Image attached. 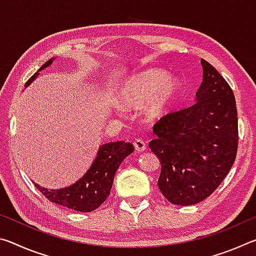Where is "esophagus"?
<instances>
[{"label": "esophagus", "instance_id": "obj_1", "mask_svg": "<svg viewBox=\"0 0 256 256\" xmlns=\"http://www.w3.org/2000/svg\"><path fill=\"white\" fill-rule=\"evenodd\" d=\"M133 146L138 152H142V151L146 150V144L142 140H138V138L133 142Z\"/></svg>", "mask_w": 256, "mask_h": 256}]
</instances>
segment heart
I'll return each instance as SVG.
<instances>
[{"mask_svg": "<svg viewBox=\"0 0 256 256\" xmlns=\"http://www.w3.org/2000/svg\"><path fill=\"white\" fill-rule=\"evenodd\" d=\"M180 90L182 84L176 78L152 68L128 78L120 86L118 99L124 107H141L146 120H157L170 112Z\"/></svg>", "mask_w": 256, "mask_h": 256, "instance_id": "obj_1", "label": "heart"}]
</instances>
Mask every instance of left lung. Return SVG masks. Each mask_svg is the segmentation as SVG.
<instances>
[{
	"instance_id": "left-lung-1",
	"label": "left lung",
	"mask_w": 256,
	"mask_h": 256,
	"mask_svg": "<svg viewBox=\"0 0 256 256\" xmlns=\"http://www.w3.org/2000/svg\"><path fill=\"white\" fill-rule=\"evenodd\" d=\"M203 79L192 106L154 124L149 146L159 158L158 188L172 204L204 200L227 176L238 146L235 96L216 68L201 60Z\"/></svg>"
}]
</instances>
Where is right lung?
I'll return each mask as SVG.
<instances>
[{
  "label": "right lung",
  "mask_w": 256,
  "mask_h": 256,
  "mask_svg": "<svg viewBox=\"0 0 256 256\" xmlns=\"http://www.w3.org/2000/svg\"><path fill=\"white\" fill-rule=\"evenodd\" d=\"M55 58H52L42 64L30 79L26 82V88L40 76V72L48 68ZM134 146L130 142H108L99 146L96 158L88 172L76 183L68 188L50 190L34 184L50 201L79 212H90L100 206L110 196L115 172L120 162L131 154Z\"/></svg>",
  "instance_id": "right-lung-1"
}]
</instances>
